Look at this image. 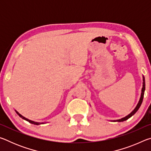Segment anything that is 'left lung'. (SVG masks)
Returning a JSON list of instances; mask_svg holds the SVG:
<instances>
[{
    "label": "left lung",
    "mask_w": 151,
    "mask_h": 151,
    "mask_svg": "<svg viewBox=\"0 0 151 151\" xmlns=\"http://www.w3.org/2000/svg\"><path fill=\"white\" fill-rule=\"evenodd\" d=\"M142 90H141V94H140V99L139 102H138V104H137V106L134 109L133 111H132L131 113L128 114L127 116L123 117V118L122 119H117V120H112L111 121H113V122H123L124 121H126V120L129 119V118H131V117L134 115V114L136 113L137 111L139 110V109L140 108V105H141V104L142 103V100H143V97H144V94H145V76L142 75Z\"/></svg>",
    "instance_id": "left-lung-1"
}]
</instances>
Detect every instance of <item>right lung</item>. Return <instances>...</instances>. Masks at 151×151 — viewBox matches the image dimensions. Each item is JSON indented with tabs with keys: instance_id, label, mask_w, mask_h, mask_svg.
<instances>
[{
	"instance_id": "obj_1",
	"label": "right lung",
	"mask_w": 151,
	"mask_h": 151,
	"mask_svg": "<svg viewBox=\"0 0 151 151\" xmlns=\"http://www.w3.org/2000/svg\"><path fill=\"white\" fill-rule=\"evenodd\" d=\"M15 112H17V114L18 115H19L20 117V118H22V119L25 120V121H28V122H29L30 123L33 124H35V125H39V124H45L44 122H35V121H31V120H29V119H27V118H25L24 116H22V114H20L19 112L16 111V110H15Z\"/></svg>"
}]
</instances>
